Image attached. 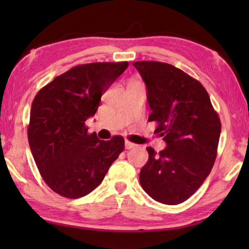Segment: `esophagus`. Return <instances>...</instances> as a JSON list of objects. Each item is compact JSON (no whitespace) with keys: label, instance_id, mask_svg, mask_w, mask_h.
Masks as SVG:
<instances>
[{"label":"esophagus","instance_id":"1","mask_svg":"<svg viewBox=\"0 0 249 249\" xmlns=\"http://www.w3.org/2000/svg\"><path fill=\"white\" fill-rule=\"evenodd\" d=\"M135 146H136V145L133 144V142H128V141L125 142V148H126V149H132V148H134Z\"/></svg>","mask_w":249,"mask_h":249}]
</instances>
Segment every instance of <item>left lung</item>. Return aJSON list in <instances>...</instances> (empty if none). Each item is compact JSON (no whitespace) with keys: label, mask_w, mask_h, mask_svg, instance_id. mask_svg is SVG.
Segmentation results:
<instances>
[{"label":"left lung","mask_w":249,"mask_h":249,"mask_svg":"<svg viewBox=\"0 0 249 249\" xmlns=\"http://www.w3.org/2000/svg\"><path fill=\"white\" fill-rule=\"evenodd\" d=\"M151 108L149 122L167 147L157 154L147 147L148 161L140 181L154 200L175 205L188 200L210 175L216 158L221 122L204 87L175 66L136 61Z\"/></svg>","instance_id":"1"}]
</instances>
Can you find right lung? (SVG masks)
I'll return each instance as SVG.
<instances>
[{
	"mask_svg": "<svg viewBox=\"0 0 249 249\" xmlns=\"http://www.w3.org/2000/svg\"><path fill=\"white\" fill-rule=\"evenodd\" d=\"M128 67L123 62L75 66L38 91L27 128L29 147L48 187L69 199L89 195L124 150V138L100 141L86 121L101 96Z\"/></svg>",
	"mask_w": 249,
	"mask_h": 249,
	"instance_id": "add662e5",
	"label": "right lung"
}]
</instances>
